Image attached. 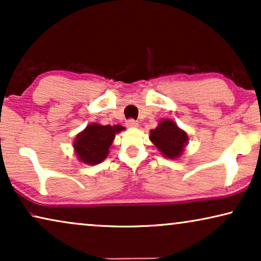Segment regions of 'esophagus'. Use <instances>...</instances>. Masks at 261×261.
Masks as SVG:
<instances>
[{
    "label": "esophagus",
    "instance_id": "1",
    "mask_svg": "<svg viewBox=\"0 0 261 261\" xmlns=\"http://www.w3.org/2000/svg\"><path fill=\"white\" fill-rule=\"evenodd\" d=\"M126 124H127L128 128H138L139 127V123L135 120H133V119L128 120L127 122H126Z\"/></svg>",
    "mask_w": 261,
    "mask_h": 261
}]
</instances>
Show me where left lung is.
<instances>
[{"label":"left lung","mask_w":261,"mask_h":261,"mask_svg":"<svg viewBox=\"0 0 261 261\" xmlns=\"http://www.w3.org/2000/svg\"><path fill=\"white\" fill-rule=\"evenodd\" d=\"M149 140L164 156L178 159L183 154L189 137L187 132L178 127L173 120L163 119L154 129L149 130Z\"/></svg>","instance_id":"obj_1"}]
</instances>
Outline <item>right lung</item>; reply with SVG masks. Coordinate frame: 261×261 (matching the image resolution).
Segmentation results:
<instances>
[{
    "label": "right lung",
    "instance_id": "right-lung-1",
    "mask_svg": "<svg viewBox=\"0 0 261 261\" xmlns=\"http://www.w3.org/2000/svg\"><path fill=\"white\" fill-rule=\"evenodd\" d=\"M126 129L120 124L90 123L73 140V149L81 163L87 165H97L102 163L109 154L115 135Z\"/></svg>",
    "mask_w": 261,
    "mask_h": 261
}]
</instances>
